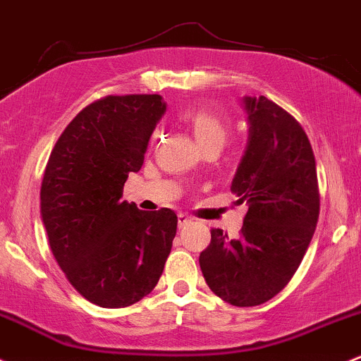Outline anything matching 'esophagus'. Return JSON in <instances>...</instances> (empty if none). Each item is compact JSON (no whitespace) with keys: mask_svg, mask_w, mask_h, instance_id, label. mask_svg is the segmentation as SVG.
I'll use <instances>...</instances> for the list:
<instances>
[{"mask_svg":"<svg viewBox=\"0 0 361 361\" xmlns=\"http://www.w3.org/2000/svg\"><path fill=\"white\" fill-rule=\"evenodd\" d=\"M190 223H192V217H188L187 214H183V212L178 214V226H180V228H185V226Z\"/></svg>","mask_w":361,"mask_h":361,"instance_id":"obj_1","label":"esophagus"}]
</instances>
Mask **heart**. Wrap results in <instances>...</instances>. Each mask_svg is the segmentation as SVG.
Segmentation results:
<instances>
[{
	"instance_id": "heart-1",
	"label": "heart",
	"mask_w": 361,
	"mask_h": 361,
	"mask_svg": "<svg viewBox=\"0 0 361 361\" xmlns=\"http://www.w3.org/2000/svg\"><path fill=\"white\" fill-rule=\"evenodd\" d=\"M181 121L187 123L190 130L195 135L197 142L202 149L211 147V145H224L226 137L229 133V126L223 118L211 111L204 109H190L181 114Z\"/></svg>"
}]
</instances>
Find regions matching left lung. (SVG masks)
Instances as JSON below:
<instances>
[{"instance_id":"obj_1","label":"left lung","mask_w":361,"mask_h":361,"mask_svg":"<svg viewBox=\"0 0 361 361\" xmlns=\"http://www.w3.org/2000/svg\"><path fill=\"white\" fill-rule=\"evenodd\" d=\"M248 142L231 183L248 207L240 238L211 229L205 283L224 302L255 307L283 290L310 245L320 211L314 150L298 121L271 99L245 97Z\"/></svg>"}]
</instances>
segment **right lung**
<instances>
[{"label":"right lung","instance_id":"obj_1","mask_svg":"<svg viewBox=\"0 0 361 361\" xmlns=\"http://www.w3.org/2000/svg\"><path fill=\"white\" fill-rule=\"evenodd\" d=\"M164 111L157 94L106 96L82 109L51 150L41 185L51 252L71 286L99 307L140 302L171 252L176 214L121 200Z\"/></svg>","mask_w":361,"mask_h":361}]
</instances>
